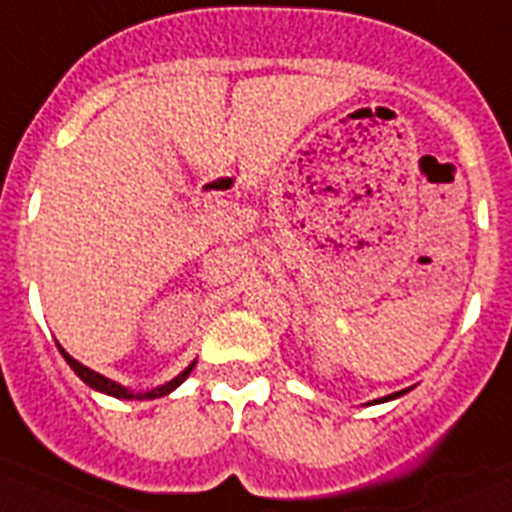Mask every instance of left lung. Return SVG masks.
I'll use <instances>...</instances> for the list:
<instances>
[{"instance_id":"obj_1","label":"left lung","mask_w":512,"mask_h":512,"mask_svg":"<svg viewBox=\"0 0 512 512\" xmlns=\"http://www.w3.org/2000/svg\"><path fill=\"white\" fill-rule=\"evenodd\" d=\"M410 389H404V391H394V394H389V397H381V399H373V404H379V402H389V399H397L402 397V394H407Z\"/></svg>"}]
</instances>
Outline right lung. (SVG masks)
I'll return each mask as SVG.
<instances>
[{"mask_svg":"<svg viewBox=\"0 0 512 512\" xmlns=\"http://www.w3.org/2000/svg\"><path fill=\"white\" fill-rule=\"evenodd\" d=\"M56 345H59V342H56ZM59 353L64 355V361L69 363L71 371L77 373V376L84 381V384L92 386V389H95V391H102V394H110V397H115V399H159V397H164V394H170L172 389H177V386H180L182 381L188 379L190 371H193V368H195V361H193L188 368H185V371L180 373V376H175V379L167 381V384L157 386V389H151V391H131V389H126V386H121V384H115V381L105 379L102 373H97V371H92V368L82 366V363H79L77 358H71V355L66 353L64 348H61V345H59Z\"/></svg>","mask_w":512,"mask_h":512,"instance_id":"right-lung-1","label":"right lung"}]
</instances>
